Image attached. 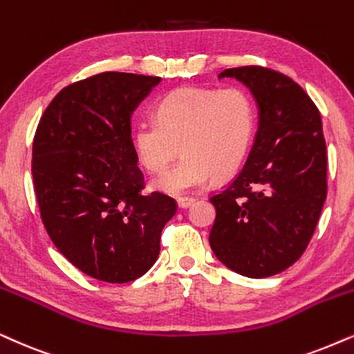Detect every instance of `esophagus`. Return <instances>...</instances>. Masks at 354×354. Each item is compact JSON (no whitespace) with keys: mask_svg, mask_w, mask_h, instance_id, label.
Segmentation results:
<instances>
[{"mask_svg":"<svg viewBox=\"0 0 354 354\" xmlns=\"http://www.w3.org/2000/svg\"><path fill=\"white\" fill-rule=\"evenodd\" d=\"M194 201H196L194 198H180L178 199V207L187 209L192 203H194Z\"/></svg>","mask_w":354,"mask_h":354,"instance_id":"1","label":"esophagus"}]
</instances>
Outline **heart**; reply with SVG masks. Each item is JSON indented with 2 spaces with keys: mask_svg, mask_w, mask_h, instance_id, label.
Here are the masks:
<instances>
[{
  "mask_svg": "<svg viewBox=\"0 0 354 354\" xmlns=\"http://www.w3.org/2000/svg\"><path fill=\"white\" fill-rule=\"evenodd\" d=\"M257 131V109L240 88H178L155 106V122L133 131L137 158L150 173L171 171L155 180V189L183 194L214 176L225 180L240 169Z\"/></svg>",
  "mask_w": 354,
  "mask_h": 354,
  "instance_id": "1",
  "label": "heart"
}]
</instances>
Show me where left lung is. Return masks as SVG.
I'll return each instance as SVG.
<instances>
[{"label": "left lung", "mask_w": 354, "mask_h": 354, "mask_svg": "<svg viewBox=\"0 0 354 354\" xmlns=\"http://www.w3.org/2000/svg\"><path fill=\"white\" fill-rule=\"evenodd\" d=\"M258 106L248 160L229 186L210 196L217 259L247 277L288 270L306 252L326 199V147L320 113L299 84L263 66L223 70Z\"/></svg>", "instance_id": "obj_1"}]
</instances>
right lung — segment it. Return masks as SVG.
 <instances>
[{
	"label": "right lung",
	"mask_w": 354,
	"mask_h": 354,
	"mask_svg": "<svg viewBox=\"0 0 354 354\" xmlns=\"http://www.w3.org/2000/svg\"><path fill=\"white\" fill-rule=\"evenodd\" d=\"M160 77L104 71L62 89L40 118L32 180L53 245L84 274L122 284L144 276L176 212L163 192L142 194L131 118Z\"/></svg>",
	"instance_id": "obj_1"
}]
</instances>
